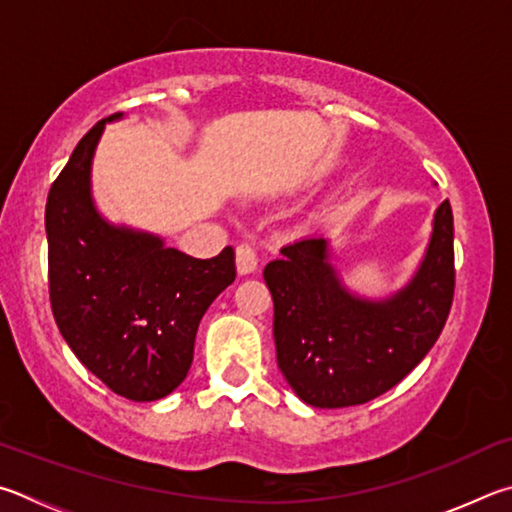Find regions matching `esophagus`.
I'll return each instance as SVG.
<instances>
[{"label": "esophagus", "instance_id": "esophagus-1", "mask_svg": "<svg viewBox=\"0 0 512 512\" xmlns=\"http://www.w3.org/2000/svg\"><path fill=\"white\" fill-rule=\"evenodd\" d=\"M236 267H238V274L240 276H247V274H254L256 267H258V256H256V249L251 245H238L236 249Z\"/></svg>", "mask_w": 512, "mask_h": 512}]
</instances>
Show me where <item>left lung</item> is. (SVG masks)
<instances>
[{"label":"left lung","instance_id":"obj_1","mask_svg":"<svg viewBox=\"0 0 512 512\" xmlns=\"http://www.w3.org/2000/svg\"><path fill=\"white\" fill-rule=\"evenodd\" d=\"M265 265L274 299L276 362L292 391L319 409L364 405L409 375L436 344L454 294L450 202L434 211L414 274L366 297L344 283L324 236L292 242Z\"/></svg>","mask_w":512,"mask_h":512}]
</instances>
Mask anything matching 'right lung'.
Wrapping results in <instances>:
<instances>
[{"mask_svg":"<svg viewBox=\"0 0 512 512\" xmlns=\"http://www.w3.org/2000/svg\"><path fill=\"white\" fill-rule=\"evenodd\" d=\"M121 119L98 121L51 186L49 294L60 335L85 369L123 398L152 402L184 382L204 312L236 279V254L224 247L200 261L157 233L105 218L92 166L105 125Z\"/></svg>","mask_w":512,"mask_h":512,"instance_id":"obj_1","label":"right lung"}]
</instances>
